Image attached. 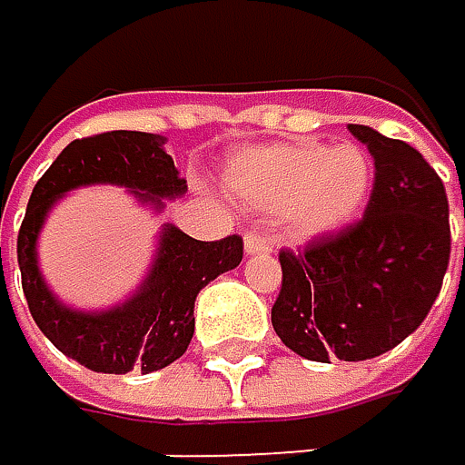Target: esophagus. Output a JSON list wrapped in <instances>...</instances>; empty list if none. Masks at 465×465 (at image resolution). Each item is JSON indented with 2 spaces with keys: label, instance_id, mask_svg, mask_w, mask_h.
<instances>
[{
  "label": "esophagus",
  "instance_id": "esophagus-1",
  "mask_svg": "<svg viewBox=\"0 0 465 465\" xmlns=\"http://www.w3.org/2000/svg\"><path fill=\"white\" fill-rule=\"evenodd\" d=\"M243 249H246L249 257H254V254H271L273 252V243L268 238H262L257 230H249L243 235Z\"/></svg>",
  "mask_w": 465,
  "mask_h": 465
}]
</instances>
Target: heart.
Segmentation results:
<instances>
[{
  "instance_id": "heart-1",
  "label": "heart",
  "mask_w": 465,
  "mask_h": 465,
  "mask_svg": "<svg viewBox=\"0 0 465 465\" xmlns=\"http://www.w3.org/2000/svg\"><path fill=\"white\" fill-rule=\"evenodd\" d=\"M372 178L370 153L353 142L243 147L222 169V186L232 200L279 213L287 232L304 241L348 227L367 205Z\"/></svg>"
}]
</instances>
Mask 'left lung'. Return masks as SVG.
<instances>
[{"label":"left lung","mask_w":465,"mask_h":465,"mask_svg":"<svg viewBox=\"0 0 465 465\" xmlns=\"http://www.w3.org/2000/svg\"><path fill=\"white\" fill-rule=\"evenodd\" d=\"M348 131L375 161L364 219L304 252L284 249L271 310L279 340L323 364L375 359L414 334L450 265V203L436 169L370 125Z\"/></svg>","instance_id":"left-lung-1"}]
</instances>
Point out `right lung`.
Instances as JSON below:
<instances>
[{
  "mask_svg": "<svg viewBox=\"0 0 465 465\" xmlns=\"http://www.w3.org/2000/svg\"><path fill=\"white\" fill-rule=\"evenodd\" d=\"M163 144V136L144 131H109L71 142L32 189L18 230L21 284L37 329L54 348L95 372H153L181 359L194 337L197 293L243 257L238 235L197 241L175 224H163L150 271L125 302L106 310H76L48 287L37 262V238L51 208L68 192L123 186L155 213L166 208V200L186 194V181Z\"/></svg>",
  "mask_w": 465,
  "mask_h": 465,
  "instance_id": "obj_1",
  "label": "right lung"
}]
</instances>
